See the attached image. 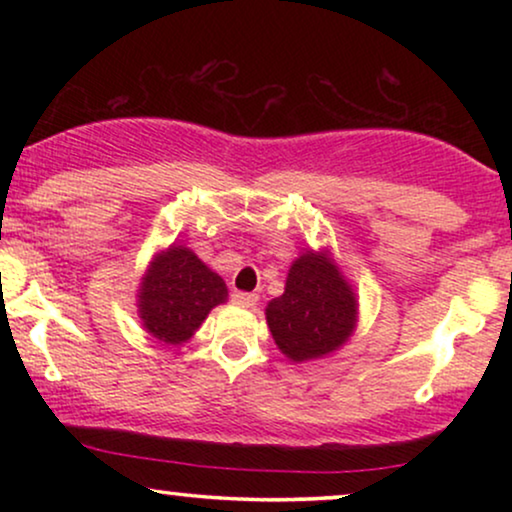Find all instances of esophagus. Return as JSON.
<instances>
[{"label": "esophagus", "instance_id": "1", "mask_svg": "<svg viewBox=\"0 0 512 512\" xmlns=\"http://www.w3.org/2000/svg\"><path fill=\"white\" fill-rule=\"evenodd\" d=\"M230 300L240 307H254L258 303L256 293H247V291H233L230 293Z\"/></svg>", "mask_w": 512, "mask_h": 512}]
</instances>
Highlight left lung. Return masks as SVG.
Returning a JSON list of instances; mask_svg holds the SVG:
<instances>
[{"label":"left lung","instance_id":"1","mask_svg":"<svg viewBox=\"0 0 512 512\" xmlns=\"http://www.w3.org/2000/svg\"><path fill=\"white\" fill-rule=\"evenodd\" d=\"M356 293L328 251H307L291 263L284 293L265 307L275 345L291 361L328 356L356 328Z\"/></svg>","mask_w":512,"mask_h":512}]
</instances>
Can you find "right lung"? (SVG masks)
<instances>
[{"instance_id": "1", "label": "right lung", "mask_w": 512, "mask_h": 512, "mask_svg": "<svg viewBox=\"0 0 512 512\" xmlns=\"http://www.w3.org/2000/svg\"><path fill=\"white\" fill-rule=\"evenodd\" d=\"M226 282L188 247L160 251L142 277L137 293L139 319L165 345L191 340L212 307L226 303Z\"/></svg>"}]
</instances>
